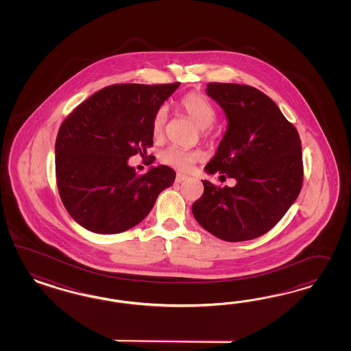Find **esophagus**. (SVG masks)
I'll use <instances>...</instances> for the list:
<instances>
[{
  "mask_svg": "<svg viewBox=\"0 0 351 351\" xmlns=\"http://www.w3.org/2000/svg\"><path fill=\"white\" fill-rule=\"evenodd\" d=\"M186 179H188L186 175H182V173H178L176 175V182H182V181H185Z\"/></svg>",
  "mask_w": 351,
  "mask_h": 351,
  "instance_id": "esophagus-1",
  "label": "esophagus"
}]
</instances>
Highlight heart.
<instances>
[{
	"instance_id": "b5f03b06",
	"label": "heart",
	"mask_w": 351,
	"mask_h": 351,
	"mask_svg": "<svg viewBox=\"0 0 351 351\" xmlns=\"http://www.w3.org/2000/svg\"><path fill=\"white\" fill-rule=\"evenodd\" d=\"M179 106L181 110L191 118L198 128H201L203 136H206L208 132V128L213 126L217 116L213 103L201 94L191 93L181 97ZM167 118H169L167 106H160L156 110L153 116V122H152V134L154 138H162L167 123ZM203 158H204V154L201 150H186L175 145L167 147L160 153V160L162 163L180 171L191 170V166L195 162H199Z\"/></svg>"
}]
</instances>
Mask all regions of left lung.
Wrapping results in <instances>:
<instances>
[{
    "label": "left lung",
    "mask_w": 351,
    "mask_h": 351,
    "mask_svg": "<svg viewBox=\"0 0 351 351\" xmlns=\"http://www.w3.org/2000/svg\"><path fill=\"white\" fill-rule=\"evenodd\" d=\"M206 93L223 108L228 128L204 170L237 184L221 188L203 180L191 211L215 237L250 241L267 233L296 201L304 176L301 140L276 103L252 86L211 82Z\"/></svg>",
    "instance_id": "8db88e82"
}]
</instances>
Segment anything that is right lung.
Returning a JSON list of instances; mask_svg holds the SVG:
<instances>
[{
	"instance_id": "right-lung-1",
	"label": "right lung",
	"mask_w": 351,
	"mask_h": 351,
	"mask_svg": "<svg viewBox=\"0 0 351 351\" xmlns=\"http://www.w3.org/2000/svg\"><path fill=\"white\" fill-rule=\"evenodd\" d=\"M179 86H108L64 119L55 143V171L62 202L75 223L97 234L126 232L173 184L170 167L160 165L138 175L128 160L153 145V116Z\"/></svg>"
}]
</instances>
